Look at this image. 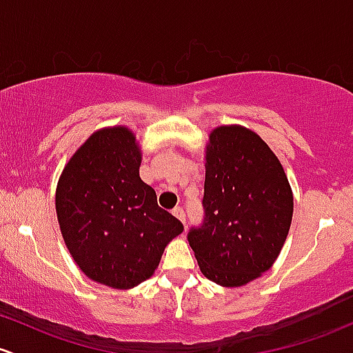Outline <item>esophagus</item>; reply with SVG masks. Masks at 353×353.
I'll use <instances>...</instances> for the list:
<instances>
[{
    "mask_svg": "<svg viewBox=\"0 0 353 353\" xmlns=\"http://www.w3.org/2000/svg\"><path fill=\"white\" fill-rule=\"evenodd\" d=\"M172 214L176 216L177 219L181 221V223L183 224H185V212H184V209L183 208H174V211H172Z\"/></svg>",
    "mask_w": 353,
    "mask_h": 353,
    "instance_id": "obj_1",
    "label": "esophagus"
}]
</instances>
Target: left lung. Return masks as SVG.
<instances>
[{
    "mask_svg": "<svg viewBox=\"0 0 353 353\" xmlns=\"http://www.w3.org/2000/svg\"><path fill=\"white\" fill-rule=\"evenodd\" d=\"M204 223L188 241L201 273L243 286L276 261L293 218V191L268 144L243 125L211 130L204 149Z\"/></svg>",
    "mask_w": 353,
    "mask_h": 353,
    "instance_id": "obj_1",
    "label": "left lung"
}]
</instances>
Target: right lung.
Returning <instances> with one entry per match:
<instances>
[{
    "label": "right lung",
    "mask_w": 353,
    "mask_h": 353,
    "mask_svg": "<svg viewBox=\"0 0 353 353\" xmlns=\"http://www.w3.org/2000/svg\"><path fill=\"white\" fill-rule=\"evenodd\" d=\"M142 150L125 125L95 130L65 164L55 208L73 261L100 285L130 290L149 280L183 233L139 176Z\"/></svg>",
    "instance_id": "add662e5"
}]
</instances>
